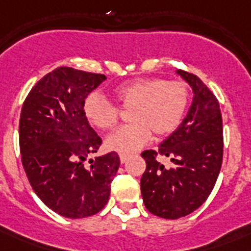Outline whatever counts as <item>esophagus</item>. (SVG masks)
Returning <instances> with one entry per match:
<instances>
[{
	"label": "esophagus",
	"mask_w": 251,
	"mask_h": 251,
	"mask_svg": "<svg viewBox=\"0 0 251 251\" xmlns=\"http://www.w3.org/2000/svg\"><path fill=\"white\" fill-rule=\"evenodd\" d=\"M120 160H121V163L124 164V163L127 161V156H126V155H120Z\"/></svg>",
	"instance_id": "34e87169"
}]
</instances>
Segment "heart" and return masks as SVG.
I'll list each match as a JSON object with an SVG mask.
<instances>
[{
	"mask_svg": "<svg viewBox=\"0 0 251 251\" xmlns=\"http://www.w3.org/2000/svg\"><path fill=\"white\" fill-rule=\"evenodd\" d=\"M113 96L122 109H131L129 121L133 124L116 130L105 141L108 149L121 155H130L143 147L151 131L159 138L173 133L182 121L189 102L186 84L159 78L120 84ZM83 113L87 121L100 130L113 129L120 117L117 108L99 94L84 99Z\"/></svg>",
	"mask_w": 251,
	"mask_h": 251,
	"instance_id": "b5f03b06",
	"label": "heart"
}]
</instances>
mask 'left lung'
Returning <instances> with one entry per match:
<instances>
[{"instance_id": "obj_1", "label": "left lung", "mask_w": 251, "mask_h": 251, "mask_svg": "<svg viewBox=\"0 0 251 251\" xmlns=\"http://www.w3.org/2000/svg\"><path fill=\"white\" fill-rule=\"evenodd\" d=\"M193 91V101L179 126L163 141L159 151L142 152L146 171L142 198L151 214L179 219L206 202L218 179L223 161V118L218 99L194 74L177 70ZM157 154L170 157L165 168Z\"/></svg>"}]
</instances>
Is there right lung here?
Segmentation results:
<instances>
[{
	"instance_id": "add662e5",
	"label": "right lung",
	"mask_w": 251,
	"mask_h": 251,
	"mask_svg": "<svg viewBox=\"0 0 251 251\" xmlns=\"http://www.w3.org/2000/svg\"><path fill=\"white\" fill-rule=\"evenodd\" d=\"M105 79L57 68L32 87L22 106L19 146L25 175L45 206L65 218L101 211L120 167L114 151L84 164L88 153L98 152L101 138L87 121L83 101Z\"/></svg>"
}]
</instances>
